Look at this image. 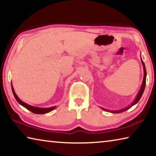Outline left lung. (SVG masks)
<instances>
[{
  "mask_svg": "<svg viewBox=\"0 0 156 156\" xmlns=\"http://www.w3.org/2000/svg\"><path fill=\"white\" fill-rule=\"evenodd\" d=\"M141 62H142V64L143 65V69H144V77H143V80H142V85H141V87L140 89V91L138 92V95H137L135 100H133V102H132V103L129 105V107H125L124 108V109H120V110H117V111H110V110H107L106 109H104V108L101 107V109L104 111H106V112H112L113 113H122L123 112H125V111H126L129 109H130V108L133 106V105H135L136 103H138V101L140 100V99L141 98V97L142 96V94H143V92L144 91V88H145V85H146V78H147V72H146V68H145V65H144V62L142 61V60L141 58Z\"/></svg>",
  "mask_w": 156,
  "mask_h": 156,
  "instance_id": "8db88e82",
  "label": "left lung"
}]
</instances>
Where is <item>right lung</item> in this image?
Returning a JSON list of instances; mask_svg holds the SVG:
<instances>
[{"mask_svg": "<svg viewBox=\"0 0 156 156\" xmlns=\"http://www.w3.org/2000/svg\"><path fill=\"white\" fill-rule=\"evenodd\" d=\"M12 92H13V94H14V96L15 97L16 100V101L19 103L20 105H22L23 107H25L26 109H28L29 111H30L34 113H36V114H44V113H49L50 112H51L54 109H55L56 108V106L54 107H49V108H40V107H33V106H31L30 105H27V103H25V102H23L22 100H21L17 96L16 94L15 93V91L14 89V87H13L12 86Z\"/></svg>", "mask_w": 156, "mask_h": 156, "instance_id": "right-lung-1", "label": "right lung"}]
</instances>
